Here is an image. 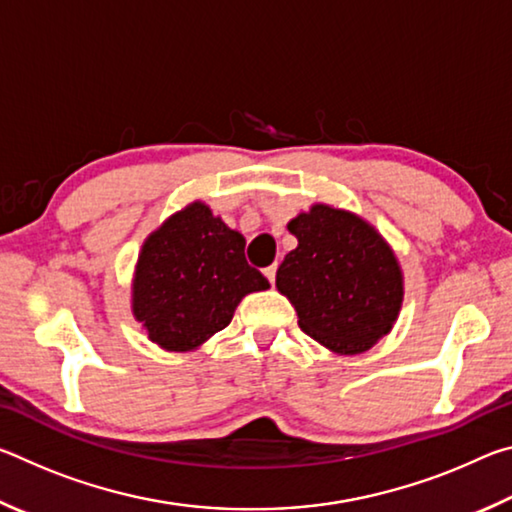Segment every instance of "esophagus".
Here are the masks:
<instances>
[{"label":"esophagus","mask_w":512,"mask_h":512,"mask_svg":"<svg viewBox=\"0 0 512 512\" xmlns=\"http://www.w3.org/2000/svg\"><path fill=\"white\" fill-rule=\"evenodd\" d=\"M275 273H277V266L273 264V266H268V268H264V275H266V280L271 282V284H275Z\"/></svg>","instance_id":"34e87169"}]
</instances>
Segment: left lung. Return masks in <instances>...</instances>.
Wrapping results in <instances>:
<instances>
[{
    "label": "left lung",
    "mask_w": 512,
    "mask_h": 512,
    "mask_svg": "<svg viewBox=\"0 0 512 512\" xmlns=\"http://www.w3.org/2000/svg\"><path fill=\"white\" fill-rule=\"evenodd\" d=\"M298 246L275 287L298 325L334 354H363L391 332L404 302V273L375 225L343 207L314 203L287 223Z\"/></svg>",
    "instance_id": "1"
}]
</instances>
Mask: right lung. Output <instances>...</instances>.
I'll return each instance as SVG.
<instances>
[{
	"instance_id": "right-lung-1",
	"label": "right lung",
	"mask_w": 512,
	"mask_h": 512,
	"mask_svg": "<svg viewBox=\"0 0 512 512\" xmlns=\"http://www.w3.org/2000/svg\"><path fill=\"white\" fill-rule=\"evenodd\" d=\"M246 239L210 205L192 201L144 239L131 284V311L149 341L167 352H192L230 325L248 293L266 277L248 266Z\"/></svg>"
}]
</instances>
